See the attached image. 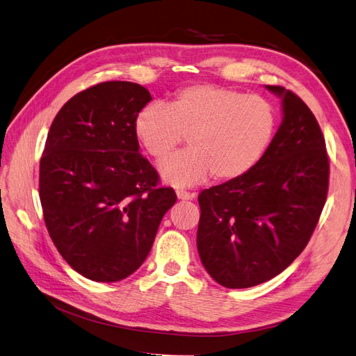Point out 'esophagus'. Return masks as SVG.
Returning a JSON list of instances; mask_svg holds the SVG:
<instances>
[{
  "mask_svg": "<svg viewBox=\"0 0 356 356\" xmlns=\"http://www.w3.org/2000/svg\"><path fill=\"white\" fill-rule=\"evenodd\" d=\"M177 196L178 199H182V200H188V199H193L195 197V195L193 193L184 190V188H177Z\"/></svg>",
  "mask_w": 356,
  "mask_h": 356,
  "instance_id": "1",
  "label": "esophagus"
}]
</instances>
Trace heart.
I'll return each mask as SVG.
<instances>
[{"instance_id": "obj_1", "label": "heart", "mask_w": 356, "mask_h": 356, "mask_svg": "<svg viewBox=\"0 0 356 356\" xmlns=\"http://www.w3.org/2000/svg\"><path fill=\"white\" fill-rule=\"evenodd\" d=\"M277 127L273 104L217 84L181 89L166 106L148 105L135 118V135L156 160L165 159L188 136L190 149L160 165L172 186H193L211 175L238 179L252 170L270 147Z\"/></svg>"}]
</instances>
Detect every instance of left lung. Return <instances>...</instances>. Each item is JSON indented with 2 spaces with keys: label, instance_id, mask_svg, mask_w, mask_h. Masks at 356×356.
<instances>
[{
  "label": "left lung",
  "instance_id": "8db88e82",
  "mask_svg": "<svg viewBox=\"0 0 356 356\" xmlns=\"http://www.w3.org/2000/svg\"><path fill=\"white\" fill-rule=\"evenodd\" d=\"M282 96L284 120L252 170L199 195L197 250L225 288L275 277L305 250L328 195L330 159L314 113L294 92Z\"/></svg>",
  "mask_w": 356,
  "mask_h": 356
}]
</instances>
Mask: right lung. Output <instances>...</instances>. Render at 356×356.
I'll list each match as a JSON object with an SVG mask.
<instances>
[{"instance_id":"1","label":"right lung","mask_w":356,"mask_h":356,"mask_svg":"<svg viewBox=\"0 0 356 356\" xmlns=\"http://www.w3.org/2000/svg\"><path fill=\"white\" fill-rule=\"evenodd\" d=\"M152 101L131 81H105L62 106L40 160L46 227L75 272L96 282L132 275L177 202L139 153L135 118Z\"/></svg>"}]
</instances>
